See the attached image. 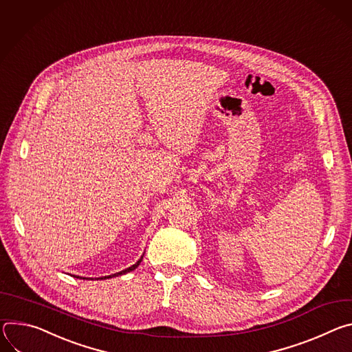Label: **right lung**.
Returning a JSON list of instances; mask_svg holds the SVG:
<instances>
[{
	"label": "right lung",
	"mask_w": 352,
	"mask_h": 352,
	"mask_svg": "<svg viewBox=\"0 0 352 352\" xmlns=\"http://www.w3.org/2000/svg\"><path fill=\"white\" fill-rule=\"evenodd\" d=\"M142 257H144V254L138 258V261L135 263V264H133L131 267H129V268H126V270H122L120 272H116V274H111V276H104V277H99V278H96V280H107V278H113V277H119V276H123V274H127V272H130V271H134L138 265H140V263L142 261ZM72 277H75V276H72ZM75 278H81V280H89V278H85V277H80V276H76ZM92 280V278H91Z\"/></svg>",
	"instance_id": "add662e5"
}]
</instances>
